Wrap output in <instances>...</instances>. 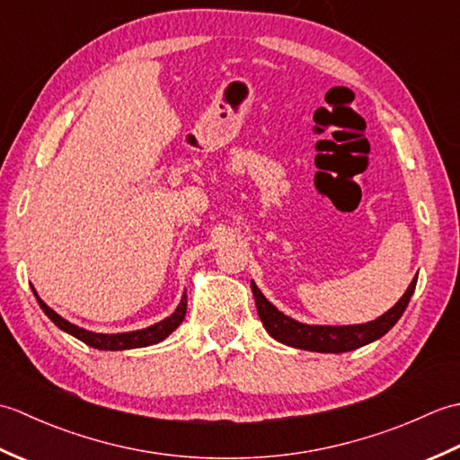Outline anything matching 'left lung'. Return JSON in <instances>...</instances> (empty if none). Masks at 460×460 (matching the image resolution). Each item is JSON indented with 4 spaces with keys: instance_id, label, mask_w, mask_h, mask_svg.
<instances>
[{
    "instance_id": "left-lung-1",
    "label": "left lung",
    "mask_w": 460,
    "mask_h": 460,
    "mask_svg": "<svg viewBox=\"0 0 460 460\" xmlns=\"http://www.w3.org/2000/svg\"><path fill=\"white\" fill-rule=\"evenodd\" d=\"M417 285V277L411 280V285L405 290V295L397 305L381 314L377 320H371L367 324L358 326H308L300 324V322L292 320L282 314L270 302L262 296V292L257 288L255 282H251L252 295H255V305L259 310L261 322L265 324L269 334L282 341V344L310 349V351H322V354H341V351H349L369 344L377 338H381L385 332L395 326V322L402 318L409 300Z\"/></svg>"
}]
</instances>
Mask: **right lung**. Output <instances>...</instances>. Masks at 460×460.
<instances>
[{"label": "right lung", "instance_id": "1", "mask_svg": "<svg viewBox=\"0 0 460 460\" xmlns=\"http://www.w3.org/2000/svg\"><path fill=\"white\" fill-rule=\"evenodd\" d=\"M35 298L39 302V306L43 308L45 314L51 318V322H55V326H58L61 330H65L66 334L79 338L81 341H84L86 346L96 348V349H132V348H144V346L158 344V341H162L164 338H168L172 332L181 324L183 316H185V310H188V296L183 295L180 306L175 308L173 314L170 318L158 322V324H154L150 328H144V330H136V332H126V334H94V332L83 330V328L75 326V324H71V322H66L65 318L58 316L55 310L49 308L45 302L37 296V292H35Z\"/></svg>", "mask_w": 460, "mask_h": 460}]
</instances>
